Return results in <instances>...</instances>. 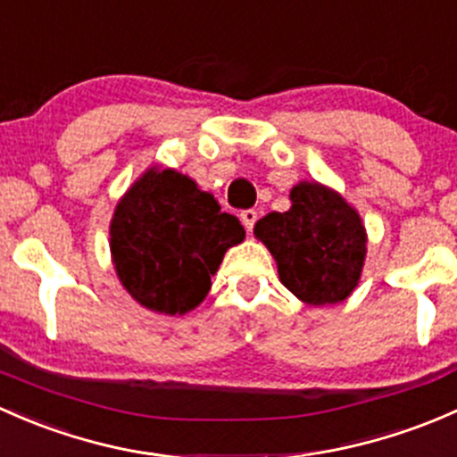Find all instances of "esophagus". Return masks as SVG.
<instances>
[{
    "label": "esophagus",
    "instance_id": "obj_1",
    "mask_svg": "<svg viewBox=\"0 0 457 457\" xmlns=\"http://www.w3.org/2000/svg\"><path fill=\"white\" fill-rule=\"evenodd\" d=\"M239 218H242V222H244V227H246V230H253V227H255V222H257V211L255 209H246V211H242V215H239Z\"/></svg>",
    "mask_w": 457,
    "mask_h": 457
}]
</instances>
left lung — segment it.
I'll return each mask as SVG.
<instances>
[{
    "instance_id": "8db88e82",
    "label": "left lung",
    "mask_w": 457,
    "mask_h": 457,
    "mask_svg": "<svg viewBox=\"0 0 457 457\" xmlns=\"http://www.w3.org/2000/svg\"><path fill=\"white\" fill-rule=\"evenodd\" d=\"M290 202L286 213L272 211L255 224V237L275 257L281 284L308 305L347 299L359 286L368 253L361 215L319 182L295 185Z\"/></svg>"
}]
</instances>
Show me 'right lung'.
<instances>
[{"mask_svg": "<svg viewBox=\"0 0 457 457\" xmlns=\"http://www.w3.org/2000/svg\"><path fill=\"white\" fill-rule=\"evenodd\" d=\"M246 237L235 215L189 176L152 167L127 189L110 224L116 275L140 305L185 314L211 290L224 253Z\"/></svg>", "mask_w": 457, "mask_h": 457, "instance_id": "right-lung-1", "label": "right lung"}]
</instances>
